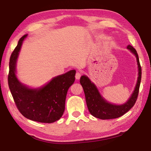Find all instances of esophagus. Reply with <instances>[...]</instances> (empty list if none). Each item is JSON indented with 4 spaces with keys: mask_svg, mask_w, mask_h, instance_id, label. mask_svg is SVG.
<instances>
[{
    "mask_svg": "<svg viewBox=\"0 0 151 151\" xmlns=\"http://www.w3.org/2000/svg\"><path fill=\"white\" fill-rule=\"evenodd\" d=\"M81 74L80 73H78V72H77L76 73V75H75V78H76V80H78V79H80V78H81Z\"/></svg>",
    "mask_w": 151,
    "mask_h": 151,
    "instance_id": "1",
    "label": "esophagus"
}]
</instances>
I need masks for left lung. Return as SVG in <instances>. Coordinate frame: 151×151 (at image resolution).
<instances>
[{
    "label": "left lung",
    "instance_id": "left-lung-1",
    "mask_svg": "<svg viewBox=\"0 0 151 151\" xmlns=\"http://www.w3.org/2000/svg\"><path fill=\"white\" fill-rule=\"evenodd\" d=\"M127 48L136 56L138 67H139V76L133 93L129 100L125 104L121 105H115L109 103L101 96L95 85L91 83L87 76H82L81 77L80 83L83 86L85 94L86 105L90 113L96 118L103 120L119 118L129 111L136 103L139 95L140 84L141 81V66L140 65L139 55L137 50L131 45L128 46Z\"/></svg>",
    "mask_w": 151,
    "mask_h": 151
}]
</instances>
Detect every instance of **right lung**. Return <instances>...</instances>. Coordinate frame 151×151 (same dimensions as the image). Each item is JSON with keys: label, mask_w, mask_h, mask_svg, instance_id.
<instances>
[{"label": "right lung", "mask_w": 151, "mask_h": 151, "mask_svg": "<svg viewBox=\"0 0 151 151\" xmlns=\"http://www.w3.org/2000/svg\"><path fill=\"white\" fill-rule=\"evenodd\" d=\"M27 36L20 38L10 58L8 75L10 91L18 110L24 117L34 121L52 123L59 120L63 114L66 94L75 82L76 71H68L55 77L39 89L29 88L20 83L15 75V68L19 52Z\"/></svg>", "instance_id": "1"}]
</instances>
